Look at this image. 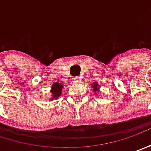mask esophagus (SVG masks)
Segmentation results:
<instances>
[{
  "label": "esophagus",
  "instance_id": "1",
  "mask_svg": "<svg viewBox=\"0 0 151 151\" xmlns=\"http://www.w3.org/2000/svg\"><path fill=\"white\" fill-rule=\"evenodd\" d=\"M80 80H81L80 77H74V78H73V82L79 83L80 82Z\"/></svg>",
  "mask_w": 151,
  "mask_h": 151
}]
</instances>
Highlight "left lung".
<instances>
[{"label": "left lung", "instance_id": "left-lung-1", "mask_svg": "<svg viewBox=\"0 0 151 151\" xmlns=\"http://www.w3.org/2000/svg\"><path fill=\"white\" fill-rule=\"evenodd\" d=\"M91 88H93V90L95 91V95H96V91H99V85H98V83L94 82L93 84H92V86H91Z\"/></svg>", "mask_w": 151, "mask_h": 151}]
</instances>
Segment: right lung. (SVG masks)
Wrapping results in <instances>:
<instances>
[{
    "label": "right lung",
    "instance_id": "obj_1",
    "mask_svg": "<svg viewBox=\"0 0 151 151\" xmlns=\"http://www.w3.org/2000/svg\"><path fill=\"white\" fill-rule=\"evenodd\" d=\"M63 88V85L59 83H54L51 86L50 92L52 94V98H50V101H53L54 99H57L59 96L62 95V89Z\"/></svg>",
    "mask_w": 151,
    "mask_h": 151
}]
</instances>
